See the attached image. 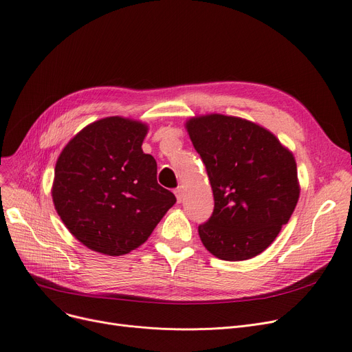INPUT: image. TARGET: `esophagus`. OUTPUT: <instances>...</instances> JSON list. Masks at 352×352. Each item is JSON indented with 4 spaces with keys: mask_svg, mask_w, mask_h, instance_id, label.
<instances>
[{
    "mask_svg": "<svg viewBox=\"0 0 352 352\" xmlns=\"http://www.w3.org/2000/svg\"><path fill=\"white\" fill-rule=\"evenodd\" d=\"M174 194H175V197H177V201H178V202H181V201H182V197H184V191H182V188H181V187H178V188L174 191Z\"/></svg>",
    "mask_w": 352,
    "mask_h": 352,
    "instance_id": "esophagus-1",
    "label": "esophagus"
}]
</instances>
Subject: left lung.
<instances>
[{"mask_svg": "<svg viewBox=\"0 0 352 352\" xmlns=\"http://www.w3.org/2000/svg\"><path fill=\"white\" fill-rule=\"evenodd\" d=\"M186 128L214 195L212 215L198 227L202 244L224 261L261 254L300 198L292 153L267 128L239 117L198 116Z\"/></svg>", "mask_w": 352, "mask_h": 352, "instance_id": "8db88e82", "label": "left lung"}]
</instances>
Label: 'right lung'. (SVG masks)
I'll return each instance as SVG.
<instances>
[{
    "mask_svg": "<svg viewBox=\"0 0 352 352\" xmlns=\"http://www.w3.org/2000/svg\"><path fill=\"white\" fill-rule=\"evenodd\" d=\"M145 122L105 117L64 146L51 188L64 226L87 248L128 254L144 244L175 195L157 182V162L144 154Z\"/></svg>",
    "mask_w": 352,
    "mask_h": 352,
    "instance_id": "1",
    "label": "right lung"
}]
</instances>
